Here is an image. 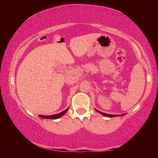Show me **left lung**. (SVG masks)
I'll list each match as a JSON object with an SVG mask.
<instances>
[{
    "label": "left lung",
    "mask_w": 158,
    "mask_h": 158,
    "mask_svg": "<svg viewBox=\"0 0 158 158\" xmlns=\"http://www.w3.org/2000/svg\"><path fill=\"white\" fill-rule=\"evenodd\" d=\"M95 111L98 112V113L101 114L102 115H103V116H106V117H116V116H124L125 114H121V115H113V114H105V113H103V112H101L100 111L97 110V109H95Z\"/></svg>",
    "instance_id": "left-lung-1"
}]
</instances>
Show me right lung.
Returning <instances> with one entry per match:
<instances>
[{
	"label": "right lung",
	"mask_w": 158,
	"mask_h": 158,
	"mask_svg": "<svg viewBox=\"0 0 158 158\" xmlns=\"http://www.w3.org/2000/svg\"><path fill=\"white\" fill-rule=\"evenodd\" d=\"M68 109H66L65 110H64L63 111L60 112L59 114H54V115H51V116H43V115H39V117L40 118H47V119H57V118H59L61 116H63L64 114H65L67 111H68Z\"/></svg>",
	"instance_id": "add662e5"
}]
</instances>
